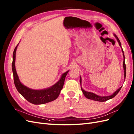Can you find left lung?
I'll return each mask as SVG.
<instances>
[{"label":"left lung","mask_w":134,"mask_h":134,"mask_svg":"<svg viewBox=\"0 0 134 134\" xmlns=\"http://www.w3.org/2000/svg\"><path fill=\"white\" fill-rule=\"evenodd\" d=\"M114 36L115 37V38H116L117 41L119 43V46L121 47V51H122V55H123V57H124V61H123V68H124V81L125 80V77H126V65H125V56H124V51H123V49L121 47V43H120V41L119 40V39L118 38V37H117V36L115 34H114ZM80 83H81V90H82V91L83 93V94L85 95V96L88 98V99H91V100H95V101H98V102H105L107 100H108L110 99H112L119 92V91H120L121 88L122 87H120L118 89V90H117L113 94H112L110 96H98L97 94H96L93 93L92 92H87L86 91H85L84 90H83V88L81 86V85H82V78H81V77H80Z\"/></svg>","instance_id":"left-lung-1"}]
</instances>
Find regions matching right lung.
<instances>
[{
    "label": "right lung",
    "instance_id": "add662e5",
    "mask_svg": "<svg viewBox=\"0 0 134 134\" xmlns=\"http://www.w3.org/2000/svg\"><path fill=\"white\" fill-rule=\"evenodd\" d=\"M18 44L19 43L15 48L13 52L12 71L14 76L15 86L19 93L24 98H25L29 102L36 105L43 104L49 103L56 99L63 88L64 80H65V78L69 72V70L63 73L59 80L50 87L43 89V90H32V89L25 86L20 81L16 73L15 64V63L16 51Z\"/></svg>",
    "mask_w": 134,
    "mask_h": 134
}]
</instances>
